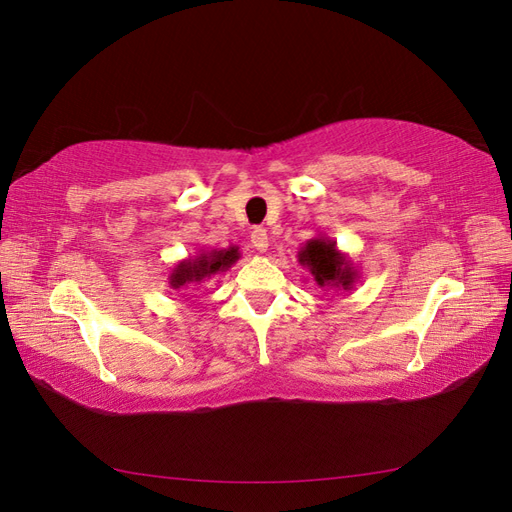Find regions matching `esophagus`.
<instances>
[{
	"label": "esophagus",
	"instance_id": "esophagus-1",
	"mask_svg": "<svg viewBox=\"0 0 512 512\" xmlns=\"http://www.w3.org/2000/svg\"><path fill=\"white\" fill-rule=\"evenodd\" d=\"M252 245L256 247L258 252H267V247H269V235H267V230L265 228H254L252 230Z\"/></svg>",
	"mask_w": 512,
	"mask_h": 512
}]
</instances>
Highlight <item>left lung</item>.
<instances>
[{
	"label": "left lung",
	"instance_id": "obj_1",
	"mask_svg": "<svg viewBox=\"0 0 512 512\" xmlns=\"http://www.w3.org/2000/svg\"><path fill=\"white\" fill-rule=\"evenodd\" d=\"M301 267H307L320 288L348 292L354 288L359 271L352 267L346 254L337 250V243L329 237L309 239L299 252Z\"/></svg>",
	"mask_w": 512,
	"mask_h": 512
}]
</instances>
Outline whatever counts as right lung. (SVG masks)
<instances>
[{"label": "right lung", "mask_w": 512, "mask_h": 512, "mask_svg": "<svg viewBox=\"0 0 512 512\" xmlns=\"http://www.w3.org/2000/svg\"><path fill=\"white\" fill-rule=\"evenodd\" d=\"M239 258L241 254L237 245L224 247V250H198L196 256L177 262V267L168 275V286L173 290L198 286L207 277L226 273Z\"/></svg>", "instance_id": "right-lung-1"}]
</instances>
